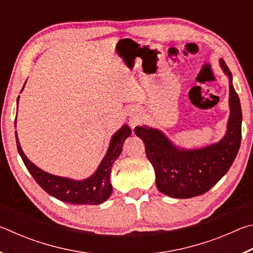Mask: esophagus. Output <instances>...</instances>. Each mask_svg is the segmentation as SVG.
Instances as JSON below:
<instances>
[{
	"label": "esophagus",
	"instance_id": "1",
	"mask_svg": "<svg viewBox=\"0 0 253 253\" xmlns=\"http://www.w3.org/2000/svg\"><path fill=\"white\" fill-rule=\"evenodd\" d=\"M132 124H134V125H135V124H136V121H132Z\"/></svg>",
	"mask_w": 253,
	"mask_h": 253
}]
</instances>
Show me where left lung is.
I'll return each mask as SVG.
<instances>
[{
    "label": "left lung",
    "mask_w": 253,
    "mask_h": 253,
    "mask_svg": "<svg viewBox=\"0 0 253 253\" xmlns=\"http://www.w3.org/2000/svg\"><path fill=\"white\" fill-rule=\"evenodd\" d=\"M220 65L230 80V117L228 129L219 143L199 149H183L155 128H135L155 169L157 188L170 198L190 199L208 192L224 176L237 157L241 144V105L233 88L232 74L223 59H220Z\"/></svg>",
    "instance_id": "8db88e82"
}]
</instances>
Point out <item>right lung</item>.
Returning <instances> with one entry per match:
<instances>
[{"label":"right lung","instance_id":"obj_1","mask_svg":"<svg viewBox=\"0 0 253 253\" xmlns=\"http://www.w3.org/2000/svg\"><path fill=\"white\" fill-rule=\"evenodd\" d=\"M24 88V85H23ZM22 88V89H23ZM18 97V106H19ZM16 125V118H15ZM131 129L127 125H124L110 140V145L107 154L101 161L99 168L90 177L83 179V181H75V179L55 176L40 169L38 166L29 161L25 156L15 131L16 146L20 156L22 157L25 168L28 169L30 174L32 175L34 181L43 188L46 193L62 202L70 204H100L109 198L113 186L110 183V173L113 169L114 162L121 155L123 144L128 136H130Z\"/></svg>","mask_w":253,"mask_h":253}]
</instances>
